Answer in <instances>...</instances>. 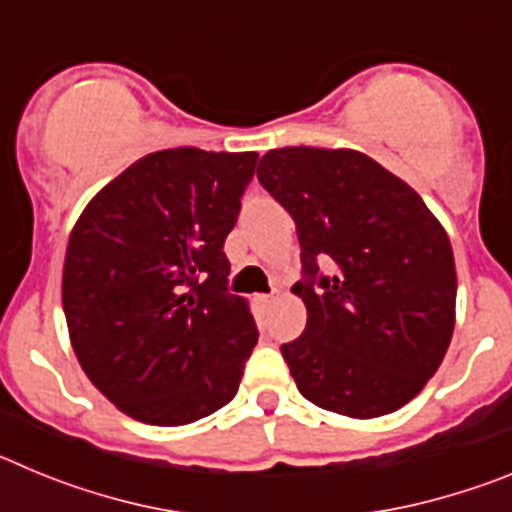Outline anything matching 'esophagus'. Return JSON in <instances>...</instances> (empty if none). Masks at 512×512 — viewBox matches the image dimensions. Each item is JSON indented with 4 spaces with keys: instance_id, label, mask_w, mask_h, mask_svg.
I'll return each mask as SVG.
<instances>
[{
    "instance_id": "1",
    "label": "esophagus",
    "mask_w": 512,
    "mask_h": 512,
    "mask_svg": "<svg viewBox=\"0 0 512 512\" xmlns=\"http://www.w3.org/2000/svg\"><path fill=\"white\" fill-rule=\"evenodd\" d=\"M274 300H277V297H274V295H259L261 305H274Z\"/></svg>"
}]
</instances>
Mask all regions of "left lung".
Here are the masks:
<instances>
[{
    "label": "left lung",
    "instance_id": "obj_1",
    "mask_svg": "<svg viewBox=\"0 0 512 512\" xmlns=\"http://www.w3.org/2000/svg\"><path fill=\"white\" fill-rule=\"evenodd\" d=\"M259 182L292 215L307 325L282 356L302 397L348 418L408 405L441 366L456 320L449 235L420 194L351 148H274ZM328 268V275H320Z\"/></svg>",
    "mask_w": 512,
    "mask_h": 512
}]
</instances>
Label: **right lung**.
I'll list each match as a JSON object with an SVG mask.
<instances>
[{"mask_svg":"<svg viewBox=\"0 0 512 512\" xmlns=\"http://www.w3.org/2000/svg\"><path fill=\"white\" fill-rule=\"evenodd\" d=\"M259 153L169 148L99 189L71 230L63 312L81 369L115 408L187 425L228 405L259 341L228 295L223 246Z\"/></svg>","mask_w":512,"mask_h":512,"instance_id":"1","label":"right lung"}]
</instances>
